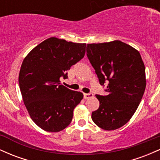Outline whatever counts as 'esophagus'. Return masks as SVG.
<instances>
[{"mask_svg": "<svg viewBox=\"0 0 160 160\" xmlns=\"http://www.w3.org/2000/svg\"><path fill=\"white\" fill-rule=\"evenodd\" d=\"M93 96H94V95H93V94H91V93H89V94H84V98H85V99H88V98H92Z\"/></svg>", "mask_w": 160, "mask_h": 160, "instance_id": "esophagus-1", "label": "esophagus"}]
</instances>
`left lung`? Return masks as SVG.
Wrapping results in <instances>:
<instances>
[{
  "label": "left lung",
  "mask_w": 160,
  "mask_h": 160,
  "mask_svg": "<svg viewBox=\"0 0 160 160\" xmlns=\"http://www.w3.org/2000/svg\"><path fill=\"white\" fill-rule=\"evenodd\" d=\"M87 56L107 95L96 94L100 107L91 119L100 128H121L137 110L146 88L145 66L141 54L121 41L87 44Z\"/></svg>",
  "instance_id": "1"
}]
</instances>
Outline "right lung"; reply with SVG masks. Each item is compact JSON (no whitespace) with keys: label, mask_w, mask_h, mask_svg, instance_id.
I'll return each mask as SVG.
<instances>
[{"label":"right lung","mask_w":160,"mask_h":160,"mask_svg":"<svg viewBox=\"0 0 160 160\" xmlns=\"http://www.w3.org/2000/svg\"><path fill=\"white\" fill-rule=\"evenodd\" d=\"M86 44L51 37L25 57L19 75L22 100L30 117L38 127L58 132L71 123L75 107L83 94L61 85L67 71L85 54Z\"/></svg>","instance_id":"add662e5"}]
</instances>
